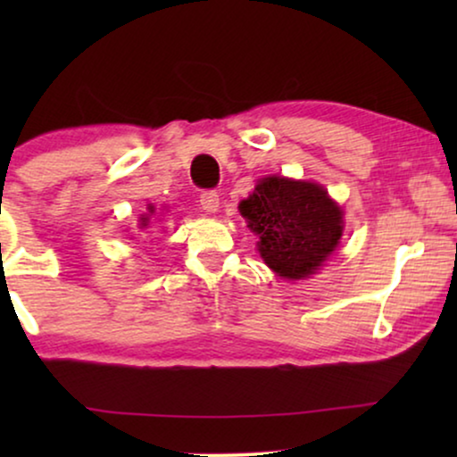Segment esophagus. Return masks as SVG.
Instances as JSON below:
<instances>
[{
  "label": "esophagus",
  "instance_id": "34e87169",
  "mask_svg": "<svg viewBox=\"0 0 457 457\" xmlns=\"http://www.w3.org/2000/svg\"><path fill=\"white\" fill-rule=\"evenodd\" d=\"M199 204H202V208L208 212V214H216L218 208H220V197H218L216 191H204L202 195H199Z\"/></svg>",
  "mask_w": 457,
  "mask_h": 457
}]
</instances>
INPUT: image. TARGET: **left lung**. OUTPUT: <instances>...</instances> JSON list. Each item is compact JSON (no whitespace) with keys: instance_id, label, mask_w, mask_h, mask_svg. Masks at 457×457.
<instances>
[{"instance_id":"8db88e82","label":"left lung","mask_w":457,"mask_h":457,"mask_svg":"<svg viewBox=\"0 0 457 457\" xmlns=\"http://www.w3.org/2000/svg\"><path fill=\"white\" fill-rule=\"evenodd\" d=\"M247 227L260 237L258 252L268 268L289 280L316 274L343 235V212L322 185L264 177L239 204Z\"/></svg>"}]
</instances>
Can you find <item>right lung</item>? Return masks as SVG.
Segmentation results:
<instances>
[{
  "label": "right lung",
  "instance_id": "obj_1",
  "mask_svg": "<svg viewBox=\"0 0 457 457\" xmlns=\"http://www.w3.org/2000/svg\"><path fill=\"white\" fill-rule=\"evenodd\" d=\"M149 214H143L141 216V228H145L147 227V222H149V218H152V214H154V212H155V208H154V205H149Z\"/></svg>",
  "mask_w": 457,
  "mask_h": 457
}]
</instances>
